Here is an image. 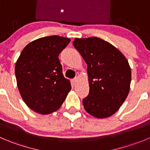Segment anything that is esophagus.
<instances>
[{
    "instance_id": "1",
    "label": "esophagus",
    "mask_w": 150,
    "mask_h": 150,
    "mask_svg": "<svg viewBox=\"0 0 150 150\" xmlns=\"http://www.w3.org/2000/svg\"><path fill=\"white\" fill-rule=\"evenodd\" d=\"M77 81H78V79H72V80H71V82H72V84L73 85H76V82H77Z\"/></svg>"
}]
</instances>
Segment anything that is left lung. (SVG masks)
Listing matches in <instances>:
<instances>
[{
	"instance_id": "8db88e82",
	"label": "left lung",
	"mask_w": 150,
	"mask_h": 150,
	"mask_svg": "<svg viewBox=\"0 0 150 150\" xmlns=\"http://www.w3.org/2000/svg\"><path fill=\"white\" fill-rule=\"evenodd\" d=\"M73 45L88 65L89 94L82 100L85 110L98 119L113 115L127 97L131 69L125 55L99 38H75Z\"/></svg>"
}]
</instances>
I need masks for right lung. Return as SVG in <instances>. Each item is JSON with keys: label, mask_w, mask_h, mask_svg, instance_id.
Segmentation results:
<instances>
[{"label": "right lung", "mask_w": 150, "mask_h": 150, "mask_svg": "<svg viewBox=\"0 0 150 150\" xmlns=\"http://www.w3.org/2000/svg\"><path fill=\"white\" fill-rule=\"evenodd\" d=\"M71 40L52 35L25 45L15 64L18 90L27 106L47 115L57 110L71 91L65 79L59 54Z\"/></svg>", "instance_id": "obj_1"}]
</instances>
